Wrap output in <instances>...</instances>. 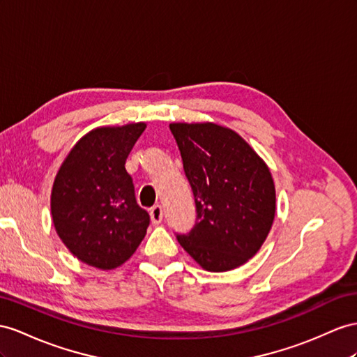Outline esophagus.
<instances>
[{
  "label": "esophagus",
  "instance_id": "obj_1",
  "mask_svg": "<svg viewBox=\"0 0 357 357\" xmlns=\"http://www.w3.org/2000/svg\"><path fill=\"white\" fill-rule=\"evenodd\" d=\"M151 220L153 225H160L162 220V208L160 205H155L151 208Z\"/></svg>",
  "mask_w": 357,
  "mask_h": 357
}]
</instances>
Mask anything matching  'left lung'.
I'll use <instances>...</instances> for the list:
<instances>
[{"label": "left lung", "mask_w": 357, "mask_h": 357, "mask_svg": "<svg viewBox=\"0 0 357 357\" xmlns=\"http://www.w3.org/2000/svg\"><path fill=\"white\" fill-rule=\"evenodd\" d=\"M193 190L196 223L176 234L200 267L227 271L255 257L271 229L276 191L258 153L229 128L170 123Z\"/></svg>", "instance_id": "left-lung-1"}]
</instances>
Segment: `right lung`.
Instances as JSON below:
<instances>
[{"instance_id": "right-lung-1", "label": "right lung", "mask_w": 357, "mask_h": 357, "mask_svg": "<svg viewBox=\"0 0 357 357\" xmlns=\"http://www.w3.org/2000/svg\"><path fill=\"white\" fill-rule=\"evenodd\" d=\"M144 123L96 128L81 139L54 181L51 214L75 257L100 270L122 266L139 248L149 214L135 200L125 161Z\"/></svg>"}]
</instances>
